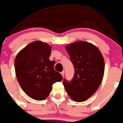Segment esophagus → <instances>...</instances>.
<instances>
[{
  "instance_id": "obj_1",
  "label": "esophagus",
  "mask_w": 123,
  "mask_h": 123,
  "mask_svg": "<svg viewBox=\"0 0 123 123\" xmlns=\"http://www.w3.org/2000/svg\"><path fill=\"white\" fill-rule=\"evenodd\" d=\"M61 74H62V75L63 76V77H64V71H63L62 72Z\"/></svg>"
}]
</instances>
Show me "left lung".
<instances>
[{"label": "left lung", "instance_id": "obj_1", "mask_svg": "<svg viewBox=\"0 0 123 123\" xmlns=\"http://www.w3.org/2000/svg\"><path fill=\"white\" fill-rule=\"evenodd\" d=\"M75 68L73 80L63 83L71 98L83 102L90 97L100 85L105 70L101 52L94 45L84 41L74 42L66 46Z\"/></svg>", "mask_w": 123, "mask_h": 123}]
</instances>
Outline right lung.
Wrapping results in <instances>:
<instances>
[{"label":"right lung","mask_w":123,"mask_h":123,"mask_svg":"<svg viewBox=\"0 0 123 123\" xmlns=\"http://www.w3.org/2000/svg\"><path fill=\"white\" fill-rule=\"evenodd\" d=\"M51 50L47 43L35 41L20 50L15 59L17 80L25 93L35 100L47 98L53 83L63 79L49 59Z\"/></svg>","instance_id":"add662e5"}]
</instances>
